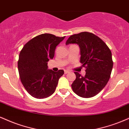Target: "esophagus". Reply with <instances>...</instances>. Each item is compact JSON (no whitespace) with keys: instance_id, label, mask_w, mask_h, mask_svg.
<instances>
[{"instance_id":"34e87169","label":"esophagus","mask_w":129,"mask_h":129,"mask_svg":"<svg viewBox=\"0 0 129 129\" xmlns=\"http://www.w3.org/2000/svg\"><path fill=\"white\" fill-rule=\"evenodd\" d=\"M69 72H70V71H69V70H65V71H64V73H65V74L69 73Z\"/></svg>"}]
</instances>
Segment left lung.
<instances>
[{"label":"left lung","mask_w":129,"mask_h":129,"mask_svg":"<svg viewBox=\"0 0 129 129\" xmlns=\"http://www.w3.org/2000/svg\"><path fill=\"white\" fill-rule=\"evenodd\" d=\"M70 44L79 45L80 62L86 69L85 76L74 72L76 78L71 85L73 91L83 98L94 97L109 80L113 67L111 51L103 40L88 32L71 35L66 41V45Z\"/></svg>","instance_id":"1"}]
</instances>
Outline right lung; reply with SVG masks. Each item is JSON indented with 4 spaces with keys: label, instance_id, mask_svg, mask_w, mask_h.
I'll use <instances>...</instances> for the list:
<instances>
[{
    "label": "right lung",
    "instance_id": "add662e5",
    "mask_svg": "<svg viewBox=\"0 0 129 129\" xmlns=\"http://www.w3.org/2000/svg\"><path fill=\"white\" fill-rule=\"evenodd\" d=\"M65 38L43 34L27 42L20 53L18 70L21 83L27 92L37 99H45L55 92L62 70L55 72L48 69L58 45Z\"/></svg>",
    "mask_w": 129,
    "mask_h": 129
}]
</instances>
